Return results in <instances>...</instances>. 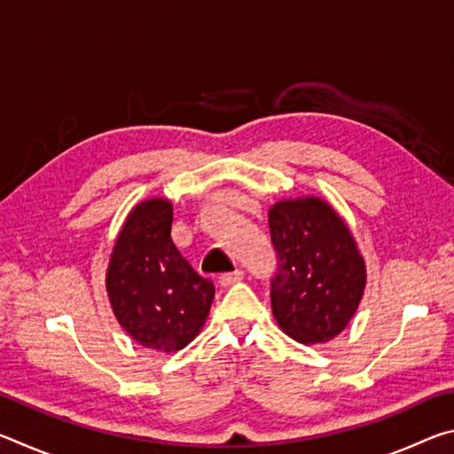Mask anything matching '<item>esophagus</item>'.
<instances>
[{
    "label": "esophagus",
    "mask_w": 454,
    "mask_h": 454,
    "mask_svg": "<svg viewBox=\"0 0 454 454\" xmlns=\"http://www.w3.org/2000/svg\"><path fill=\"white\" fill-rule=\"evenodd\" d=\"M242 278H244V272L242 270L224 272V274H220V284H222V286H232V284L240 282Z\"/></svg>",
    "instance_id": "34e87169"
}]
</instances>
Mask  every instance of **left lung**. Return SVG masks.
<instances>
[{
    "label": "left lung",
    "mask_w": 454,
    "mask_h": 454,
    "mask_svg": "<svg viewBox=\"0 0 454 454\" xmlns=\"http://www.w3.org/2000/svg\"><path fill=\"white\" fill-rule=\"evenodd\" d=\"M276 252L272 314L298 342H326L348 325L364 292V262L340 216L318 198L286 200L268 214Z\"/></svg>",
    "instance_id": "obj_1"
}]
</instances>
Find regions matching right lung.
<instances>
[{
    "mask_svg": "<svg viewBox=\"0 0 454 454\" xmlns=\"http://www.w3.org/2000/svg\"><path fill=\"white\" fill-rule=\"evenodd\" d=\"M172 204L136 206L114 246L107 294L126 333L144 347L182 350L210 312L214 284L200 276L172 242Z\"/></svg>",
    "mask_w": 454,
    "mask_h": 454,
    "instance_id": "obj_1",
    "label": "right lung"
}]
</instances>
